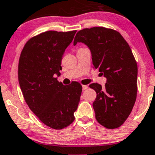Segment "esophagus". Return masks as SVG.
Returning a JSON list of instances; mask_svg holds the SVG:
<instances>
[{"label": "esophagus", "instance_id": "1", "mask_svg": "<svg viewBox=\"0 0 155 155\" xmlns=\"http://www.w3.org/2000/svg\"><path fill=\"white\" fill-rule=\"evenodd\" d=\"M87 87H88L87 85H82V90H86Z\"/></svg>", "mask_w": 155, "mask_h": 155}]
</instances>
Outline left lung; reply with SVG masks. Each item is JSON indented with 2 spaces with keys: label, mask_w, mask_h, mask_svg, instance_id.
I'll use <instances>...</instances> for the list:
<instances>
[{
  "label": "left lung",
  "mask_w": 155,
  "mask_h": 155,
  "mask_svg": "<svg viewBox=\"0 0 155 155\" xmlns=\"http://www.w3.org/2000/svg\"><path fill=\"white\" fill-rule=\"evenodd\" d=\"M85 43L91 53L94 68L107 78L105 86L89 85L97 93L93 103L96 119L108 129L124 124L137 99V64L129 45L119 32L104 27L81 30L73 45Z\"/></svg>",
  "instance_id": "left-lung-1"
}]
</instances>
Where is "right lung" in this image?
<instances>
[{
    "mask_svg": "<svg viewBox=\"0 0 155 155\" xmlns=\"http://www.w3.org/2000/svg\"><path fill=\"white\" fill-rule=\"evenodd\" d=\"M76 31L44 33L31 38L20 54L18 77L25 101L39 119L49 127L61 130L73 122L82 94V85H64L61 75L65 49Z\"/></svg>",
    "mask_w": 155,
    "mask_h": 155,
    "instance_id": "right-lung-1",
    "label": "right lung"
}]
</instances>
